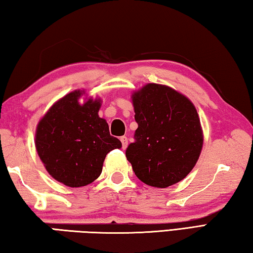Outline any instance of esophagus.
<instances>
[{
	"instance_id": "34e87169",
	"label": "esophagus",
	"mask_w": 253,
	"mask_h": 253,
	"mask_svg": "<svg viewBox=\"0 0 253 253\" xmlns=\"http://www.w3.org/2000/svg\"><path fill=\"white\" fill-rule=\"evenodd\" d=\"M121 140H122V144H123V148L125 149V148L127 147V145H128V139H127V137H126V136H123V137H121Z\"/></svg>"
}]
</instances>
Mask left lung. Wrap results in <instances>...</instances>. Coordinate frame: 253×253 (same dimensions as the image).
<instances>
[{"mask_svg": "<svg viewBox=\"0 0 253 253\" xmlns=\"http://www.w3.org/2000/svg\"><path fill=\"white\" fill-rule=\"evenodd\" d=\"M138 127L126 157L140 181L169 187L191 172L203 146L194 105L169 85L147 84L131 95Z\"/></svg>", "mask_w": 253, "mask_h": 253, "instance_id": "obj_1", "label": "left lung"}]
</instances>
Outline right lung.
<instances>
[{
  "label": "right lung",
  "mask_w": 253,
  "mask_h": 253,
  "mask_svg": "<svg viewBox=\"0 0 253 253\" xmlns=\"http://www.w3.org/2000/svg\"><path fill=\"white\" fill-rule=\"evenodd\" d=\"M84 93L75 90L54 102L36 130V148L45 169L69 187L92 183L101 174L107 154L122 147L98 115L101 100L89 98L81 105Z\"/></svg>",
  "instance_id": "1"
}]
</instances>
